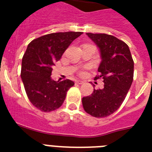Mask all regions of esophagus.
Masks as SVG:
<instances>
[{"instance_id": "obj_1", "label": "esophagus", "mask_w": 152, "mask_h": 152, "mask_svg": "<svg viewBox=\"0 0 152 152\" xmlns=\"http://www.w3.org/2000/svg\"><path fill=\"white\" fill-rule=\"evenodd\" d=\"M76 83H78V84H83L84 82H83V81H82V80H76Z\"/></svg>"}]
</instances>
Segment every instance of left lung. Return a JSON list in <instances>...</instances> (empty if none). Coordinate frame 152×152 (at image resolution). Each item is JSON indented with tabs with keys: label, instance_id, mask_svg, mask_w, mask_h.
<instances>
[{
	"label": "left lung",
	"instance_id": "obj_1",
	"mask_svg": "<svg viewBox=\"0 0 152 152\" xmlns=\"http://www.w3.org/2000/svg\"><path fill=\"white\" fill-rule=\"evenodd\" d=\"M99 47L101 57L98 71L104 88L82 99L84 110L95 118H105L115 112L125 100L133 80L134 62L129 48L113 35L87 33Z\"/></svg>",
	"mask_w": 152,
	"mask_h": 152
}]
</instances>
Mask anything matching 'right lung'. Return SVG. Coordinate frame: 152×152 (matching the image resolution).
I'll use <instances>...</instances> for the list:
<instances>
[{
    "instance_id": "right-lung-1",
    "label": "right lung",
    "mask_w": 152,
    "mask_h": 152,
    "mask_svg": "<svg viewBox=\"0 0 152 152\" xmlns=\"http://www.w3.org/2000/svg\"><path fill=\"white\" fill-rule=\"evenodd\" d=\"M82 32H58L31 42L22 59L21 78L29 100L43 112L61 106L73 81H55L51 78L54 62L59 61L73 40Z\"/></svg>"
}]
</instances>
